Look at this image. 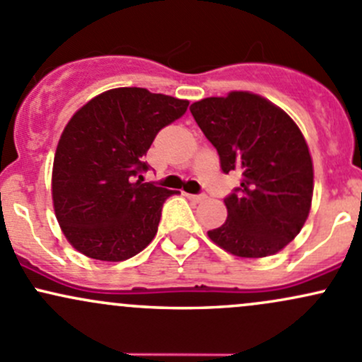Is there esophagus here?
Segmentation results:
<instances>
[{
	"label": "esophagus",
	"mask_w": 362,
	"mask_h": 362,
	"mask_svg": "<svg viewBox=\"0 0 362 362\" xmlns=\"http://www.w3.org/2000/svg\"><path fill=\"white\" fill-rule=\"evenodd\" d=\"M188 198L193 202V204H200V202H204L207 197L205 195H188Z\"/></svg>",
	"instance_id": "1"
}]
</instances>
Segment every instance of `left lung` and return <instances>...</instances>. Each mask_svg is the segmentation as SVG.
Listing matches in <instances>:
<instances>
[{
  "instance_id": "1",
  "label": "left lung",
  "mask_w": 362,
  "mask_h": 362,
  "mask_svg": "<svg viewBox=\"0 0 362 362\" xmlns=\"http://www.w3.org/2000/svg\"><path fill=\"white\" fill-rule=\"evenodd\" d=\"M189 112L219 153L223 173L242 174L224 198L226 223L209 238L238 257H267L285 248L304 226L314 188L313 158L297 124L247 91L200 100Z\"/></svg>"
}]
</instances>
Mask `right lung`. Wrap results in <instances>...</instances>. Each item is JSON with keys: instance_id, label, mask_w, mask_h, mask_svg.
<instances>
[{"instance_id": "1", "label": "right lung", "mask_w": 362, "mask_h": 362, "mask_svg": "<svg viewBox=\"0 0 362 362\" xmlns=\"http://www.w3.org/2000/svg\"><path fill=\"white\" fill-rule=\"evenodd\" d=\"M188 105L145 88H117L72 115L57 146L52 193L58 224L76 250L119 262L155 238L162 205L176 192L143 182V157Z\"/></svg>"}]
</instances>
